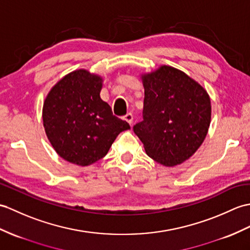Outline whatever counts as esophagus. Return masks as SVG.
<instances>
[{"label": "esophagus", "instance_id": "34e87169", "mask_svg": "<svg viewBox=\"0 0 250 250\" xmlns=\"http://www.w3.org/2000/svg\"><path fill=\"white\" fill-rule=\"evenodd\" d=\"M124 119L126 121V123H129L130 125H132V123H133V115L131 113H127L126 115L124 116Z\"/></svg>", "mask_w": 250, "mask_h": 250}]
</instances>
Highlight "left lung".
<instances>
[{
	"mask_svg": "<svg viewBox=\"0 0 250 250\" xmlns=\"http://www.w3.org/2000/svg\"><path fill=\"white\" fill-rule=\"evenodd\" d=\"M145 89L143 121L133 126L148 156L176 166L204 143L211 123L207 90L187 73L170 66L142 74Z\"/></svg>",
	"mask_w": 250,
	"mask_h": 250,
	"instance_id": "left-lung-1",
	"label": "left lung"
}]
</instances>
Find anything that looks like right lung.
<instances>
[{
    "label": "right lung",
    "mask_w": 250,
    "mask_h": 250,
    "mask_svg": "<svg viewBox=\"0 0 250 250\" xmlns=\"http://www.w3.org/2000/svg\"><path fill=\"white\" fill-rule=\"evenodd\" d=\"M102 86L100 75L79 69L60 80L45 97V134L56 153L72 164H94L106 155L120 132L130 129L100 98Z\"/></svg>",
    "instance_id": "1"
}]
</instances>
